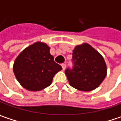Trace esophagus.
Masks as SVG:
<instances>
[{
    "label": "esophagus",
    "mask_w": 121,
    "mask_h": 121,
    "mask_svg": "<svg viewBox=\"0 0 121 121\" xmlns=\"http://www.w3.org/2000/svg\"><path fill=\"white\" fill-rule=\"evenodd\" d=\"M61 66H62V68H63V70H64V69H65V67H66V65H65V64H64V63H63V64H62V65H61Z\"/></svg>",
    "instance_id": "esophagus-1"
}]
</instances>
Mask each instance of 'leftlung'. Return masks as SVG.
<instances>
[{
  "label": "left lung",
  "instance_id": "left-lung-1",
  "mask_svg": "<svg viewBox=\"0 0 121 121\" xmlns=\"http://www.w3.org/2000/svg\"><path fill=\"white\" fill-rule=\"evenodd\" d=\"M72 69L65 74L69 85L76 90L90 91L97 88L107 75V65L102 55L88 43L76 46L73 50Z\"/></svg>",
  "mask_w": 121,
  "mask_h": 121
}]
</instances>
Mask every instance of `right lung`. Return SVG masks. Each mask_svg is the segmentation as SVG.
<instances>
[{
    "instance_id": "obj_1",
    "label": "right lung",
    "mask_w": 121,
    "mask_h": 121,
    "mask_svg": "<svg viewBox=\"0 0 121 121\" xmlns=\"http://www.w3.org/2000/svg\"><path fill=\"white\" fill-rule=\"evenodd\" d=\"M50 48L45 43L36 42L23 49L13 63V70L17 81L29 91H40L52 82L62 67L54 60Z\"/></svg>"
}]
</instances>
